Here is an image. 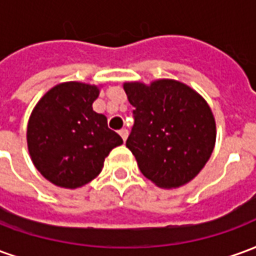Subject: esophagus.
I'll use <instances>...</instances> for the list:
<instances>
[{"label":"esophagus","mask_w":256,"mask_h":256,"mask_svg":"<svg viewBox=\"0 0 256 256\" xmlns=\"http://www.w3.org/2000/svg\"><path fill=\"white\" fill-rule=\"evenodd\" d=\"M119 134H120V137L123 138V141H126V138H128V128H120V130H119Z\"/></svg>","instance_id":"obj_1"}]
</instances>
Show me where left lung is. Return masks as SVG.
<instances>
[{"instance_id": "8db88e82", "label": "left lung", "mask_w": 256, "mask_h": 256, "mask_svg": "<svg viewBox=\"0 0 256 256\" xmlns=\"http://www.w3.org/2000/svg\"><path fill=\"white\" fill-rule=\"evenodd\" d=\"M134 106L126 146L140 172L160 188H178L196 177L215 145L214 115L186 84L160 79L150 86L123 84Z\"/></svg>"}]
</instances>
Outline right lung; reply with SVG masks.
<instances>
[{"label": "right lung", "mask_w": 256, "mask_h": 256, "mask_svg": "<svg viewBox=\"0 0 256 256\" xmlns=\"http://www.w3.org/2000/svg\"><path fill=\"white\" fill-rule=\"evenodd\" d=\"M98 88L80 82L54 86L38 101L27 126L31 160L48 181L75 189L94 180L104 159L123 144L106 118L93 111Z\"/></svg>", "instance_id": "add662e5"}]
</instances>
